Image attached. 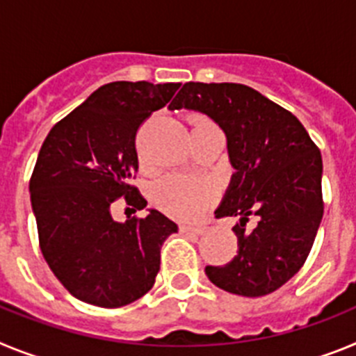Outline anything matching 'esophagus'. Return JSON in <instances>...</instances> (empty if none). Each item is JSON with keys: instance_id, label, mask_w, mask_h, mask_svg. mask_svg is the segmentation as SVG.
<instances>
[{"instance_id": "obj_1", "label": "esophagus", "mask_w": 356, "mask_h": 356, "mask_svg": "<svg viewBox=\"0 0 356 356\" xmlns=\"http://www.w3.org/2000/svg\"><path fill=\"white\" fill-rule=\"evenodd\" d=\"M180 229L184 232V234H196V235H201L203 232H205V226L203 225H181Z\"/></svg>"}]
</instances>
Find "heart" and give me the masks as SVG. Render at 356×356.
<instances>
[{
	"instance_id": "b5f03b06",
	"label": "heart",
	"mask_w": 356,
	"mask_h": 356,
	"mask_svg": "<svg viewBox=\"0 0 356 356\" xmlns=\"http://www.w3.org/2000/svg\"><path fill=\"white\" fill-rule=\"evenodd\" d=\"M210 122L197 118L194 124ZM216 196V185L210 178L187 172H171L163 176L153 188V200L156 207L176 219H194L212 203Z\"/></svg>"
}]
</instances>
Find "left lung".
Returning a JSON list of instances; mask_svg holds the SVG:
<instances>
[{"label": "left lung", "instance_id": "obj_1", "mask_svg": "<svg viewBox=\"0 0 356 356\" xmlns=\"http://www.w3.org/2000/svg\"><path fill=\"white\" fill-rule=\"evenodd\" d=\"M169 108L212 118L235 169L216 217H237L238 250L225 266H207V276L232 294H271L303 267L316 241L325 210L319 147L292 112L248 85L188 81Z\"/></svg>", "mask_w": 356, "mask_h": 356}]
</instances>
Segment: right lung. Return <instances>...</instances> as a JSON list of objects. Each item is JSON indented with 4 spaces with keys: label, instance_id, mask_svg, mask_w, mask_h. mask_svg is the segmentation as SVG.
Instances as JSON below:
<instances>
[{
    "label": "right lung",
    "instance_id": "1",
    "mask_svg": "<svg viewBox=\"0 0 356 356\" xmlns=\"http://www.w3.org/2000/svg\"><path fill=\"white\" fill-rule=\"evenodd\" d=\"M180 83L112 81L58 121L30 178L39 246L53 275L76 300L102 308L134 303L153 287L160 248L178 226L159 210L127 222L110 207L147 205L131 185L139 169L135 137Z\"/></svg>",
    "mask_w": 356,
    "mask_h": 356
}]
</instances>
